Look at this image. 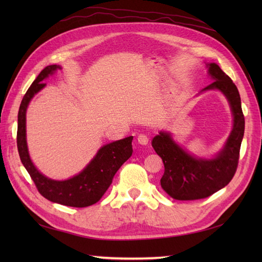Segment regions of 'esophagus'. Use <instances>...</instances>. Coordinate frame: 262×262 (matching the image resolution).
<instances>
[{"label":"esophagus","mask_w":262,"mask_h":262,"mask_svg":"<svg viewBox=\"0 0 262 262\" xmlns=\"http://www.w3.org/2000/svg\"><path fill=\"white\" fill-rule=\"evenodd\" d=\"M148 136L145 135V134H140L137 136V142L141 144V145H146V144L148 143Z\"/></svg>","instance_id":"esophagus-1"}]
</instances>
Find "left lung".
<instances>
[{
  "label": "left lung",
  "instance_id": "1",
  "mask_svg": "<svg viewBox=\"0 0 262 262\" xmlns=\"http://www.w3.org/2000/svg\"><path fill=\"white\" fill-rule=\"evenodd\" d=\"M208 66L214 82L204 90L219 89L225 94L234 116V125L223 151L213 160L191 157L164 132H161L153 138L152 146L164 164L161 187L170 197L177 200H196L211 196L229 185L237 169L244 134V116L240 93L230 76L226 75L219 65L211 63Z\"/></svg>",
  "mask_w": 262,
  "mask_h": 262
}]
</instances>
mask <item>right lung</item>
<instances>
[{"mask_svg": "<svg viewBox=\"0 0 262 262\" xmlns=\"http://www.w3.org/2000/svg\"><path fill=\"white\" fill-rule=\"evenodd\" d=\"M57 65H49L43 69L37 79L32 82L22 99L18 114V132L16 145L22 164L38 189L39 193L53 203L70 206V207H88L98 203L108 190L116 172L132 157L133 136L116 141L99 149L96 157L81 173L65 181L48 179L32 164L28 153L26 142V110L28 103L35 94L46 84L43 79L53 74Z\"/></svg>", "mask_w": 262, "mask_h": 262, "instance_id": "right-lung-1", "label": "right lung"}]
</instances>
